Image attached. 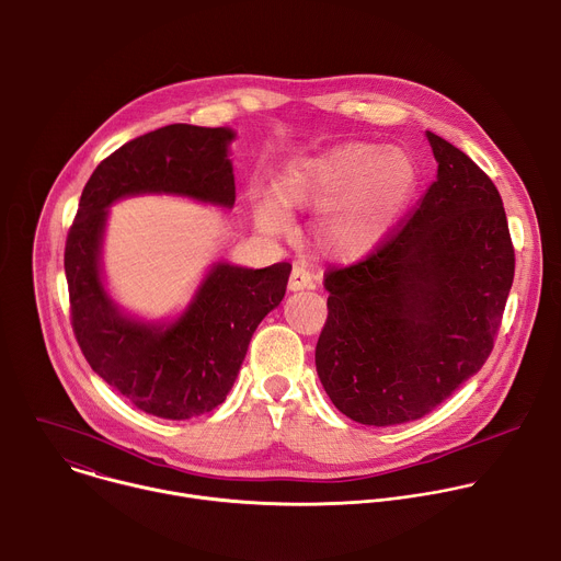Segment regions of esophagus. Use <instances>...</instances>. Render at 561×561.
<instances>
[{"label":"esophagus","mask_w":561,"mask_h":561,"mask_svg":"<svg viewBox=\"0 0 561 561\" xmlns=\"http://www.w3.org/2000/svg\"><path fill=\"white\" fill-rule=\"evenodd\" d=\"M290 290H310L314 288V277L308 268L304 266H295L290 273V282H288Z\"/></svg>","instance_id":"obj_1"}]
</instances>
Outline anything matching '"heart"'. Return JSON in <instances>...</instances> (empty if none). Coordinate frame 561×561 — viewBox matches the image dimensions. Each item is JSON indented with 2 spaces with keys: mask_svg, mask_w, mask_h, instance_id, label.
Segmentation results:
<instances>
[{
  "mask_svg": "<svg viewBox=\"0 0 561 561\" xmlns=\"http://www.w3.org/2000/svg\"><path fill=\"white\" fill-rule=\"evenodd\" d=\"M417 159L402 146L344 141L297 157L273 182L255 217L268 232L290 226L288 208L317 210L314 244L337 260H359L383 244L420 188Z\"/></svg>",
  "mask_w": 561,
  "mask_h": 561,
  "instance_id": "obj_1",
  "label": "heart"
}]
</instances>
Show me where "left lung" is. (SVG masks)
<instances>
[{"label": "left lung", "instance_id": "obj_1", "mask_svg": "<svg viewBox=\"0 0 561 561\" xmlns=\"http://www.w3.org/2000/svg\"><path fill=\"white\" fill-rule=\"evenodd\" d=\"M437 180L368 260L327 275L314 366L353 422L424 417L484 366L515 275L502 197L450 141L426 130Z\"/></svg>", "mask_w": 561, "mask_h": 561}]
</instances>
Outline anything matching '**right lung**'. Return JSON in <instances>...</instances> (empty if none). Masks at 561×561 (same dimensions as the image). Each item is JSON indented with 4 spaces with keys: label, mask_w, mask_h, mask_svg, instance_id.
Returning a JSON list of instances; mask_svg holds the SVG:
<instances>
[{
    "label": "right lung",
    "mask_w": 561,
    "mask_h": 561,
    "mask_svg": "<svg viewBox=\"0 0 561 561\" xmlns=\"http://www.w3.org/2000/svg\"><path fill=\"white\" fill-rule=\"evenodd\" d=\"M234 137L226 126L171 124L124 144L91 175L66 239L64 271L79 348L108 386L162 420H191L224 402L255 329L284 299L293 266L215 262L178 317L144 319L126 312L106 286L108 208L139 195L232 208Z\"/></svg>",
    "instance_id": "right-lung-1"
}]
</instances>
